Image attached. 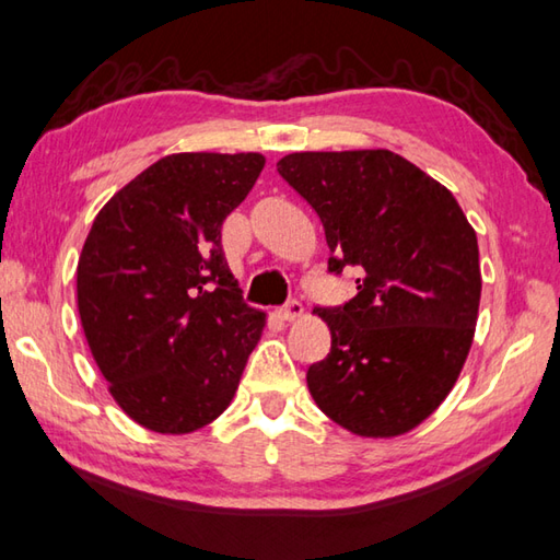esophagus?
Here are the masks:
<instances>
[{"label": "esophagus", "instance_id": "34e87169", "mask_svg": "<svg viewBox=\"0 0 560 560\" xmlns=\"http://www.w3.org/2000/svg\"><path fill=\"white\" fill-rule=\"evenodd\" d=\"M277 315L281 317V320L293 323V320H299V317L303 315V305H301V301H289L287 305H283V308L277 311Z\"/></svg>", "mask_w": 560, "mask_h": 560}]
</instances>
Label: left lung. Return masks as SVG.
<instances>
[{
	"mask_svg": "<svg viewBox=\"0 0 560 560\" xmlns=\"http://www.w3.org/2000/svg\"><path fill=\"white\" fill-rule=\"evenodd\" d=\"M277 170L320 215L339 273L357 267V295L315 308L332 335L308 369L327 418L388 440L424 422L452 393L476 335V230L444 184L390 150L291 152Z\"/></svg>",
	"mask_w": 560,
	"mask_h": 560,
	"instance_id": "obj_1",
	"label": "left lung"
}]
</instances>
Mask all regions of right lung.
<instances>
[{"label": "right lung", "mask_w": 560, "mask_h": 560, "mask_svg": "<svg viewBox=\"0 0 560 560\" xmlns=\"http://www.w3.org/2000/svg\"><path fill=\"white\" fill-rule=\"evenodd\" d=\"M259 152H177L96 213L77 261L82 330L118 408L189 434L233 402L267 313L249 308L221 247L225 218L265 170Z\"/></svg>", "instance_id": "add662e5"}]
</instances>
